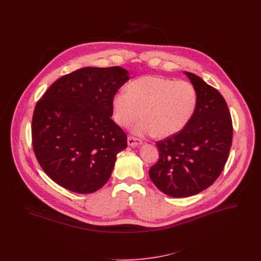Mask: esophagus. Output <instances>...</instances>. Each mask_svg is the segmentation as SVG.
Instances as JSON below:
<instances>
[{
    "mask_svg": "<svg viewBox=\"0 0 261 261\" xmlns=\"http://www.w3.org/2000/svg\"><path fill=\"white\" fill-rule=\"evenodd\" d=\"M127 143H128V146H130V147H136V146L141 145L143 142H142L141 140L137 139V138L129 136L128 137V139H127Z\"/></svg>",
    "mask_w": 261,
    "mask_h": 261,
    "instance_id": "34e87169",
    "label": "esophagus"
}]
</instances>
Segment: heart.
Listing matches in <instances>:
<instances>
[{"instance_id":"obj_1","label":"heart","mask_w":261,"mask_h":261,"mask_svg":"<svg viewBox=\"0 0 261 261\" xmlns=\"http://www.w3.org/2000/svg\"><path fill=\"white\" fill-rule=\"evenodd\" d=\"M198 106L195 87L187 81L161 76H143L121 90L112 99L113 118L128 127L142 115L144 119L132 128L138 136H174L192 119Z\"/></svg>"}]
</instances>
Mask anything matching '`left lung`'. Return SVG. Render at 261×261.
<instances>
[{
  "label": "left lung",
  "instance_id": "1",
  "mask_svg": "<svg viewBox=\"0 0 261 261\" xmlns=\"http://www.w3.org/2000/svg\"><path fill=\"white\" fill-rule=\"evenodd\" d=\"M184 73L197 91V110L182 131L156 142L160 159L149 170L152 183L173 198L191 197L211 186L223 170L233 139L222 95L199 76Z\"/></svg>",
  "mask_w": 261,
  "mask_h": 261
}]
</instances>
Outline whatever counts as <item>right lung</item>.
<instances>
[{
    "label": "right lung",
    "mask_w": 261,
    "mask_h": 261,
    "mask_svg": "<svg viewBox=\"0 0 261 261\" xmlns=\"http://www.w3.org/2000/svg\"><path fill=\"white\" fill-rule=\"evenodd\" d=\"M130 73L122 67H83L59 78L38 100L32 146L50 179L90 194L112 175L116 154L127 148L124 131L112 119V99Z\"/></svg>",
    "instance_id": "right-lung-1"
}]
</instances>
